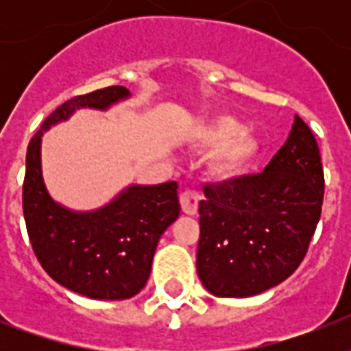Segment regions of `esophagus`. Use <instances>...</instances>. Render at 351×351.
<instances>
[{"mask_svg": "<svg viewBox=\"0 0 351 351\" xmlns=\"http://www.w3.org/2000/svg\"><path fill=\"white\" fill-rule=\"evenodd\" d=\"M198 202H200V197H198V193L191 191V189H184V191L180 193L182 211H184L186 215H197Z\"/></svg>", "mask_w": 351, "mask_h": 351, "instance_id": "obj_1", "label": "esophagus"}]
</instances>
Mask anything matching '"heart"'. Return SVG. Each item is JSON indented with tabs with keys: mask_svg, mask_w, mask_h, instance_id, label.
<instances>
[{
	"mask_svg": "<svg viewBox=\"0 0 351 351\" xmlns=\"http://www.w3.org/2000/svg\"><path fill=\"white\" fill-rule=\"evenodd\" d=\"M240 121L233 117H220L206 127L202 138L211 145H220L217 164L222 171L237 173L255 162L261 143L250 129H240Z\"/></svg>",
	"mask_w": 351,
	"mask_h": 351,
	"instance_id": "obj_1",
	"label": "heart"
}]
</instances>
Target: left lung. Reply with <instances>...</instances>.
<instances>
[{"label": "left lung", "mask_w": 351, "mask_h": 351, "mask_svg": "<svg viewBox=\"0 0 351 351\" xmlns=\"http://www.w3.org/2000/svg\"><path fill=\"white\" fill-rule=\"evenodd\" d=\"M197 271L217 297H251L299 267L321 219L324 173L311 129L295 117L258 175L204 186Z\"/></svg>", "instance_id": "obj_1"}]
</instances>
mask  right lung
Instances as JSON below:
<instances>
[{"label": "right lung", "mask_w": 351, "mask_h": 351, "mask_svg": "<svg viewBox=\"0 0 351 351\" xmlns=\"http://www.w3.org/2000/svg\"><path fill=\"white\" fill-rule=\"evenodd\" d=\"M129 96L121 85L74 96L47 117L27 149L23 215L36 258L63 288L90 299H129L145 286L160 237L180 215L178 184L129 186L104 208L71 211L47 191L41 136L76 109L106 111Z\"/></svg>", "instance_id": "1"}]
</instances>
